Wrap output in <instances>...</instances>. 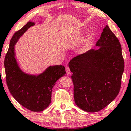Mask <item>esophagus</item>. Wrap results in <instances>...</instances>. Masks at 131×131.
<instances>
[{
    "mask_svg": "<svg viewBox=\"0 0 131 131\" xmlns=\"http://www.w3.org/2000/svg\"><path fill=\"white\" fill-rule=\"evenodd\" d=\"M66 73H67L68 75H69L71 74V72L70 70V69L68 67V66H66Z\"/></svg>",
    "mask_w": 131,
    "mask_h": 131,
    "instance_id": "34e87169",
    "label": "esophagus"
}]
</instances>
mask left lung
Listing matches in <instances>:
<instances>
[{
	"mask_svg": "<svg viewBox=\"0 0 131 131\" xmlns=\"http://www.w3.org/2000/svg\"><path fill=\"white\" fill-rule=\"evenodd\" d=\"M96 46L97 49L88 50L69 63L75 103L93 113L103 109L118 95L124 70L120 43L107 25Z\"/></svg>",
	"mask_w": 131,
	"mask_h": 131,
	"instance_id": "1",
	"label": "left lung"
}]
</instances>
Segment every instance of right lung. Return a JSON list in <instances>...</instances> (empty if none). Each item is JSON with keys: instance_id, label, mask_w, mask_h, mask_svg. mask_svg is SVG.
<instances>
[{"instance_id": "right-lung-1", "label": "right lung", "mask_w": 131, "mask_h": 131, "mask_svg": "<svg viewBox=\"0 0 131 131\" xmlns=\"http://www.w3.org/2000/svg\"><path fill=\"white\" fill-rule=\"evenodd\" d=\"M35 23L29 21L13 35L4 59L6 83L14 98L21 105L32 112L46 109L51 102L52 88L59 78L65 76L62 65L50 66L38 75L25 73L15 58L14 46L22 35Z\"/></svg>"}]
</instances>
